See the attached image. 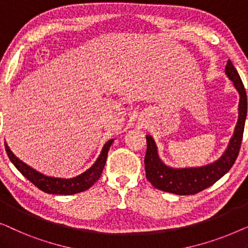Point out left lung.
<instances>
[{
	"instance_id": "left-lung-1",
	"label": "left lung",
	"mask_w": 248,
	"mask_h": 248,
	"mask_svg": "<svg viewBox=\"0 0 248 248\" xmlns=\"http://www.w3.org/2000/svg\"><path fill=\"white\" fill-rule=\"evenodd\" d=\"M226 73L238 90L239 116L237 122L235 133L229 142L228 149L219 160L211 165L199 168L174 169L164 165L157 154V147L150 135H147V154L144 157L145 177L155 188L160 191L174 193L177 195H193L202 192L209 186L222 177L229 171L238 157L240 144L243 140L244 127L247 114V96L245 87L240 79L238 72L233 66L232 61L228 60L226 65Z\"/></svg>"
}]
</instances>
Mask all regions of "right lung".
Returning a JSON list of instances; mask_svg holds the SVG:
<instances>
[{"label":"right lung","mask_w":248,"mask_h":248,"mask_svg":"<svg viewBox=\"0 0 248 248\" xmlns=\"http://www.w3.org/2000/svg\"><path fill=\"white\" fill-rule=\"evenodd\" d=\"M113 139L107 142L104 145L101 154L96 162L91 166V167L77 177L70 178V179H64V178H54L48 177L40 172L36 171L35 169H32L29 166H27L25 162L19 160L15 155L12 154L8 144L5 143V150L8 154V157L13 165L16 166V168L28 179L29 182H31L33 185L37 186L40 191L48 193V194H61V195H72L77 194V193L84 192L88 188H90L98 179H99L101 172L104 170L105 164H106V159L108 151L111 143H113Z\"/></svg>","instance_id":"add662e5"}]
</instances>
